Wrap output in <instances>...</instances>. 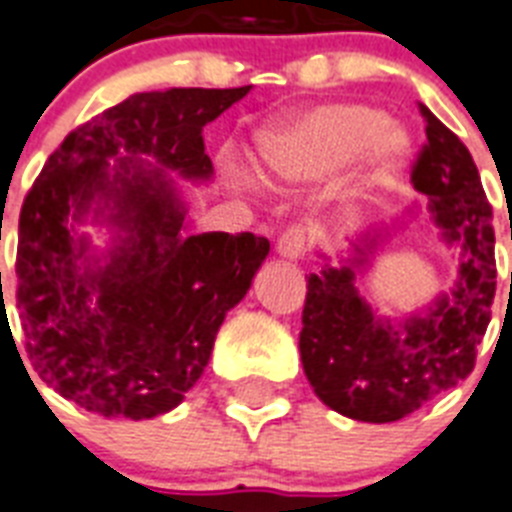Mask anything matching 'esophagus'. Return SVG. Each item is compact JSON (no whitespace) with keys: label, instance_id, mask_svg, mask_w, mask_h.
Here are the masks:
<instances>
[{"label":"esophagus","instance_id":"1","mask_svg":"<svg viewBox=\"0 0 512 512\" xmlns=\"http://www.w3.org/2000/svg\"><path fill=\"white\" fill-rule=\"evenodd\" d=\"M276 249H278V255L289 257V260H297V257L305 255V249H307L305 228L299 226V223H294V226L286 228L284 234L278 236Z\"/></svg>","mask_w":512,"mask_h":512}]
</instances>
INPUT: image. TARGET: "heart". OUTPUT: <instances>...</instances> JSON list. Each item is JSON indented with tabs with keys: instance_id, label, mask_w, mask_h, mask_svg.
Here are the masks:
<instances>
[{
	"instance_id": "1",
	"label": "heart",
	"mask_w": 512,
	"mask_h": 512,
	"mask_svg": "<svg viewBox=\"0 0 512 512\" xmlns=\"http://www.w3.org/2000/svg\"><path fill=\"white\" fill-rule=\"evenodd\" d=\"M405 136L386 126L384 112L365 105H328L270 136L265 162L281 176H323L365 152L368 184H386L405 155Z\"/></svg>"
}]
</instances>
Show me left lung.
Returning <instances> with one entry per match:
<instances>
[{"instance_id":"8db88e82","label":"left lung","mask_w":512,"mask_h":512,"mask_svg":"<svg viewBox=\"0 0 512 512\" xmlns=\"http://www.w3.org/2000/svg\"><path fill=\"white\" fill-rule=\"evenodd\" d=\"M418 107L426 141L410 181L429 197L444 239L460 244L458 289L426 315L397 326L373 315L352 284L350 265H326L307 278L299 331L305 376L323 405L365 423L400 421L463 381L492 321L497 289L492 205L468 147L429 107Z\"/></svg>"}]
</instances>
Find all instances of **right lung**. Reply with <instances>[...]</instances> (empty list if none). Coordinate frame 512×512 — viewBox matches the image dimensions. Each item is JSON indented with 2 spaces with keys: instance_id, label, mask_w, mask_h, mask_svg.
Returning <instances> with one entry per match:
<instances>
[{
  "instance_id": "right-lung-1",
  "label": "right lung",
  "mask_w": 512,
  "mask_h": 512,
  "mask_svg": "<svg viewBox=\"0 0 512 512\" xmlns=\"http://www.w3.org/2000/svg\"><path fill=\"white\" fill-rule=\"evenodd\" d=\"M247 91L134 94L70 131L23 199L15 299L26 352L41 381L83 410L144 421L181 405L268 255V239L249 231L181 236L186 210L165 173L210 178L202 131ZM94 198L127 239L105 266L78 269L85 243L67 218Z\"/></svg>"
}]
</instances>
